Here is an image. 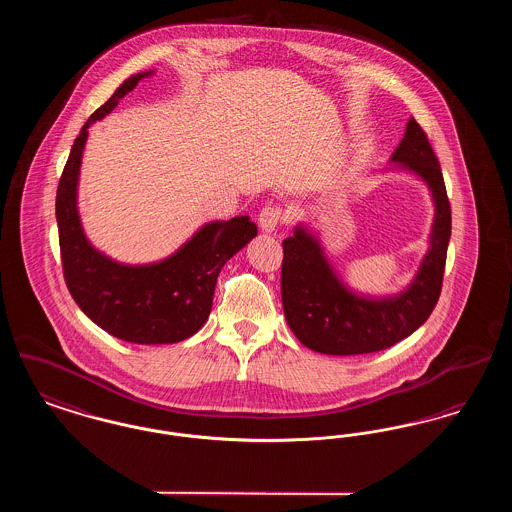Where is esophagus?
Masks as SVG:
<instances>
[{
	"instance_id": "1",
	"label": "esophagus",
	"mask_w": 512,
	"mask_h": 512,
	"mask_svg": "<svg viewBox=\"0 0 512 512\" xmlns=\"http://www.w3.org/2000/svg\"><path fill=\"white\" fill-rule=\"evenodd\" d=\"M282 219H284L282 209L276 205H268V207H263L259 213V226L263 232H274Z\"/></svg>"
}]
</instances>
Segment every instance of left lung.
Segmentation results:
<instances>
[{"instance_id":"left-lung-1","label":"left lung","mask_w":512,"mask_h":512,"mask_svg":"<svg viewBox=\"0 0 512 512\" xmlns=\"http://www.w3.org/2000/svg\"><path fill=\"white\" fill-rule=\"evenodd\" d=\"M391 161L426 182L436 207L430 249L405 292L376 299L349 290L328 263L317 236L301 224L282 242L284 315L297 340L317 353L363 355L388 349L420 328L438 303L451 238V205L438 157L414 119L407 122Z\"/></svg>"}]
</instances>
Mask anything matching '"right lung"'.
Masks as SVG:
<instances>
[{"label":"right lung","mask_w":512,"mask_h":512,"mask_svg":"<svg viewBox=\"0 0 512 512\" xmlns=\"http://www.w3.org/2000/svg\"><path fill=\"white\" fill-rule=\"evenodd\" d=\"M149 74L153 71L124 80L82 126L55 197L63 274L76 305L111 336L140 345L194 336L211 313L220 268L257 236L249 217L215 220L201 226L171 257L149 265H122L88 242L76 207L88 128Z\"/></svg>","instance_id":"1"}]
</instances>
